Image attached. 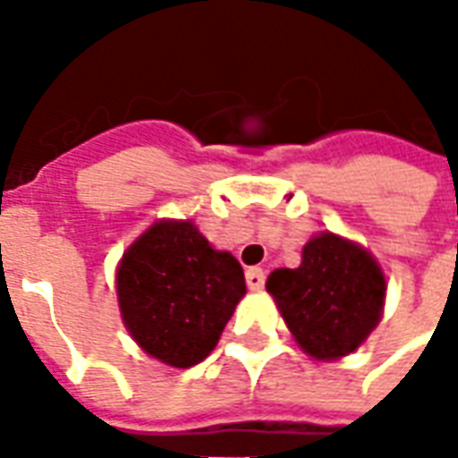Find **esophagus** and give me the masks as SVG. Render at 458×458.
<instances>
[{
  "mask_svg": "<svg viewBox=\"0 0 458 458\" xmlns=\"http://www.w3.org/2000/svg\"><path fill=\"white\" fill-rule=\"evenodd\" d=\"M245 282H248V287L252 289V292H259V289L265 287V272L259 267H250L248 272H245Z\"/></svg>",
  "mask_w": 458,
  "mask_h": 458,
  "instance_id": "esophagus-1",
  "label": "esophagus"
}]
</instances>
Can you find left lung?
<instances>
[{"mask_svg": "<svg viewBox=\"0 0 458 458\" xmlns=\"http://www.w3.org/2000/svg\"><path fill=\"white\" fill-rule=\"evenodd\" d=\"M385 289L377 259L334 233L309 240L297 269H275L267 277L292 336L317 360H336L363 345L383 317Z\"/></svg>", "mask_w": 458, "mask_h": 458, "instance_id": "1", "label": "left lung"}]
</instances>
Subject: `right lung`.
<instances>
[{
	"label": "right lung",
	"mask_w": 458,
	"mask_h": 458,
	"mask_svg": "<svg viewBox=\"0 0 458 458\" xmlns=\"http://www.w3.org/2000/svg\"><path fill=\"white\" fill-rule=\"evenodd\" d=\"M245 297V275L191 220H159L117 267V301L130 336L174 368L200 363Z\"/></svg>",
	"instance_id": "1"
}]
</instances>
